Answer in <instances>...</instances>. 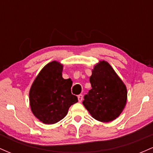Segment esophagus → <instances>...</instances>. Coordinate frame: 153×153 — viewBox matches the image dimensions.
Segmentation results:
<instances>
[{"instance_id":"1","label":"esophagus","mask_w":153,"mask_h":153,"mask_svg":"<svg viewBox=\"0 0 153 153\" xmlns=\"http://www.w3.org/2000/svg\"><path fill=\"white\" fill-rule=\"evenodd\" d=\"M78 101L79 102H81L82 101V99H83V96H82V94H80L78 96Z\"/></svg>"}]
</instances>
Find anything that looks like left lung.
I'll use <instances>...</instances> for the list:
<instances>
[{
  "mask_svg": "<svg viewBox=\"0 0 153 153\" xmlns=\"http://www.w3.org/2000/svg\"><path fill=\"white\" fill-rule=\"evenodd\" d=\"M90 82L92 88L84 96V106L96 120L102 122L114 120L126 106V85L104 60L94 66Z\"/></svg>",
  "mask_w": 153,
  "mask_h": 153,
  "instance_id": "1",
  "label": "left lung"
}]
</instances>
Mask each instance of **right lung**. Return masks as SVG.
Masks as SVG:
<instances>
[{"instance_id":"obj_1","label":"right lung","mask_w":153,"mask_h":153,"mask_svg":"<svg viewBox=\"0 0 153 153\" xmlns=\"http://www.w3.org/2000/svg\"><path fill=\"white\" fill-rule=\"evenodd\" d=\"M63 65L57 61L46 65L39 73L29 91L34 115L44 124L58 122L67 115L78 97L71 94L73 81L62 78Z\"/></svg>"}]
</instances>
